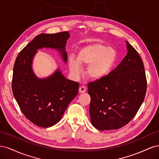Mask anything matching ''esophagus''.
I'll return each mask as SVG.
<instances>
[{"label": "esophagus", "mask_w": 159, "mask_h": 159, "mask_svg": "<svg viewBox=\"0 0 159 159\" xmlns=\"http://www.w3.org/2000/svg\"><path fill=\"white\" fill-rule=\"evenodd\" d=\"M79 91L80 93H84L85 91H86V88L84 85H81L80 87V89H79Z\"/></svg>", "instance_id": "esophagus-1"}]
</instances>
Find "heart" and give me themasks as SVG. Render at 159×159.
Here are the masks:
<instances>
[{"label": "heart", "instance_id": "obj_1", "mask_svg": "<svg viewBox=\"0 0 159 159\" xmlns=\"http://www.w3.org/2000/svg\"><path fill=\"white\" fill-rule=\"evenodd\" d=\"M117 60V52L112 48L102 44H93L81 49L77 60L70 57L68 66L75 75L81 71L80 64L88 66L87 75L91 79L98 80L106 75L112 69Z\"/></svg>", "mask_w": 159, "mask_h": 159}]
</instances>
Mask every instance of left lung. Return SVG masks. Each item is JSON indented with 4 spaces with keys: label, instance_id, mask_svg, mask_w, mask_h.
Returning <instances> with one entry per match:
<instances>
[{
    "label": "left lung",
    "instance_id": "8db88e82",
    "mask_svg": "<svg viewBox=\"0 0 159 159\" xmlns=\"http://www.w3.org/2000/svg\"><path fill=\"white\" fill-rule=\"evenodd\" d=\"M126 42L128 52L121 63L102 78L88 84L91 121L101 131L126 125L145 97L147 82L143 60Z\"/></svg>",
    "mask_w": 159,
    "mask_h": 159
}]
</instances>
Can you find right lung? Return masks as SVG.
Masks as SVG:
<instances>
[{
	"instance_id": "add662e5",
	"label": "right lung",
	"mask_w": 159,
	"mask_h": 159,
	"mask_svg": "<svg viewBox=\"0 0 159 159\" xmlns=\"http://www.w3.org/2000/svg\"><path fill=\"white\" fill-rule=\"evenodd\" d=\"M68 32L40 34L19 52L14 65L12 89L25 116L41 127H49L60 121L68 105L78 93L79 83L66 79L60 71L46 79H38L32 70L36 50L43 47L56 48L67 61L65 47Z\"/></svg>"
}]
</instances>
